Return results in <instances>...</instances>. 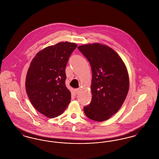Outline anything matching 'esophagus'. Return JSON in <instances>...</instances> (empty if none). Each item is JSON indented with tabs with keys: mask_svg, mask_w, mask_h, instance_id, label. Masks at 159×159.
I'll return each mask as SVG.
<instances>
[{
	"mask_svg": "<svg viewBox=\"0 0 159 159\" xmlns=\"http://www.w3.org/2000/svg\"><path fill=\"white\" fill-rule=\"evenodd\" d=\"M75 92H76V94H79V93L80 92V89L79 88H77V89H75Z\"/></svg>",
	"mask_w": 159,
	"mask_h": 159,
	"instance_id": "obj_1",
	"label": "esophagus"
}]
</instances>
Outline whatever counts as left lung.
I'll return each instance as SVG.
<instances>
[{"label": "left lung", "mask_w": 159, "mask_h": 159, "mask_svg": "<svg viewBox=\"0 0 159 159\" xmlns=\"http://www.w3.org/2000/svg\"><path fill=\"white\" fill-rule=\"evenodd\" d=\"M78 49L89 62L92 72V101L83 108L86 116L105 121L120 108L128 93L126 67L113 49L100 43L79 46Z\"/></svg>", "instance_id": "1"}]
</instances>
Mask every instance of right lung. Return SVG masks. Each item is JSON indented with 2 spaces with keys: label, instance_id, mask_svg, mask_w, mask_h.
I'll return each mask as SVG.
<instances>
[{
  "label": "right lung",
  "instance_id": "1",
  "mask_svg": "<svg viewBox=\"0 0 159 159\" xmlns=\"http://www.w3.org/2000/svg\"><path fill=\"white\" fill-rule=\"evenodd\" d=\"M77 45L60 42L39 52L31 62L25 89L34 107L40 113L55 118L63 113L71 100L66 86V67Z\"/></svg>",
  "mask_w": 159,
  "mask_h": 159
}]
</instances>
